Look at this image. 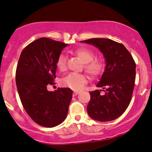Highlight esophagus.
I'll use <instances>...</instances> for the list:
<instances>
[{
	"label": "esophagus",
	"instance_id": "1",
	"mask_svg": "<svg viewBox=\"0 0 152 152\" xmlns=\"http://www.w3.org/2000/svg\"><path fill=\"white\" fill-rule=\"evenodd\" d=\"M79 93H80L79 91H76V90H75V91H74V93L73 94H74V95H78Z\"/></svg>",
	"mask_w": 152,
	"mask_h": 152
}]
</instances>
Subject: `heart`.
I'll list each match as a JSON object with an SVG mask.
<instances>
[{"label":"heart","mask_w":152,"mask_h":152,"mask_svg":"<svg viewBox=\"0 0 152 152\" xmlns=\"http://www.w3.org/2000/svg\"><path fill=\"white\" fill-rule=\"evenodd\" d=\"M74 53L84 63V69L90 77L95 78L103 74L105 68L104 60L101 57H95V54L93 50L86 48H79L75 50ZM56 65L60 72H64L66 69V58L65 55L62 54L59 55ZM87 82V75L72 73L63 78L61 83L65 87L78 90L81 89Z\"/></svg>","instance_id":"b5f03b06"}]
</instances>
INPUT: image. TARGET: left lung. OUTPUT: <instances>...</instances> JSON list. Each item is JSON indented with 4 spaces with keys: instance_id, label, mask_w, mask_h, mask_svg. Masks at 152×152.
<instances>
[{
    "instance_id": "left-lung-1",
    "label": "left lung",
    "mask_w": 152,
    "mask_h": 152,
    "mask_svg": "<svg viewBox=\"0 0 152 152\" xmlns=\"http://www.w3.org/2000/svg\"><path fill=\"white\" fill-rule=\"evenodd\" d=\"M100 50L106 59V68L97 87L105 90L90 93L87 107L89 116L98 121H110L125 112L131 100L135 80V62L121 43L108 38H90L81 41Z\"/></svg>"
}]
</instances>
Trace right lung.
Listing matches in <instances>:
<instances>
[{"instance_id":"right-lung-1","label":"right lung","mask_w":152,"mask_h":152,"mask_svg":"<svg viewBox=\"0 0 152 152\" xmlns=\"http://www.w3.org/2000/svg\"><path fill=\"white\" fill-rule=\"evenodd\" d=\"M67 44L41 38L28 44L21 53L16 69V84L23 107L41 126L52 128L66 118L72 90L58 88L48 91L56 78V62Z\"/></svg>"}]
</instances>
